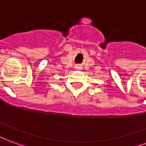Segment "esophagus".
Instances as JSON below:
<instances>
[{
    "label": "esophagus",
    "mask_w": 146,
    "mask_h": 146,
    "mask_svg": "<svg viewBox=\"0 0 146 146\" xmlns=\"http://www.w3.org/2000/svg\"><path fill=\"white\" fill-rule=\"evenodd\" d=\"M80 67H76V69H79Z\"/></svg>",
    "instance_id": "34e87169"
}]
</instances>
